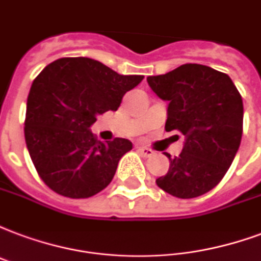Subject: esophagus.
Returning <instances> with one entry per match:
<instances>
[{
	"instance_id": "obj_1",
	"label": "esophagus",
	"mask_w": 261,
	"mask_h": 261,
	"mask_svg": "<svg viewBox=\"0 0 261 261\" xmlns=\"http://www.w3.org/2000/svg\"><path fill=\"white\" fill-rule=\"evenodd\" d=\"M138 151L140 152L143 156H146V158L154 155V151H152L151 148H147V147H138Z\"/></svg>"
}]
</instances>
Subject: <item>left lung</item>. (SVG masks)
<instances>
[{"label": "left lung", "mask_w": 261, "mask_h": 261, "mask_svg": "<svg viewBox=\"0 0 261 261\" xmlns=\"http://www.w3.org/2000/svg\"><path fill=\"white\" fill-rule=\"evenodd\" d=\"M147 82L169 101L165 130L184 135L179 156L169 158L156 186L176 198H195L215 189L234 161L242 139L244 105L234 82L224 72L187 63Z\"/></svg>", "instance_id": "obj_1"}]
</instances>
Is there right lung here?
Listing matches in <instances>:
<instances>
[{"label":"right lung","instance_id":"obj_1","mask_svg":"<svg viewBox=\"0 0 261 261\" xmlns=\"http://www.w3.org/2000/svg\"><path fill=\"white\" fill-rule=\"evenodd\" d=\"M143 75H121L89 58H62L37 75L27 97L24 139L35 169L63 197L89 198L114 177L126 139L99 142L89 130L99 114L117 111Z\"/></svg>","mask_w":261,"mask_h":261}]
</instances>
